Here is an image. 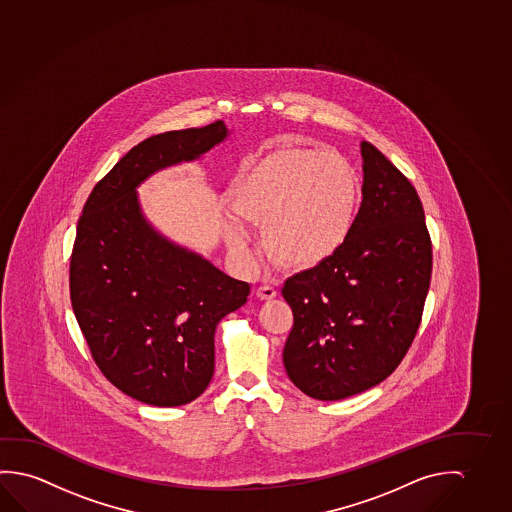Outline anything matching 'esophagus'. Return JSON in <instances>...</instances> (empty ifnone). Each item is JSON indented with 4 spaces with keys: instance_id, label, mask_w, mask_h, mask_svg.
I'll return each mask as SVG.
<instances>
[{
    "instance_id": "obj_1",
    "label": "esophagus",
    "mask_w": 512,
    "mask_h": 512,
    "mask_svg": "<svg viewBox=\"0 0 512 512\" xmlns=\"http://www.w3.org/2000/svg\"><path fill=\"white\" fill-rule=\"evenodd\" d=\"M256 295L260 297L261 301H270V299H276L277 290L274 286H270V284H261V286H258V290H256Z\"/></svg>"
}]
</instances>
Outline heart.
<instances>
[{"instance_id":"obj_1","label":"heart","mask_w":512,"mask_h":512,"mask_svg":"<svg viewBox=\"0 0 512 512\" xmlns=\"http://www.w3.org/2000/svg\"><path fill=\"white\" fill-rule=\"evenodd\" d=\"M238 219L260 226L272 260L304 270L331 258L349 235L357 206L356 172L336 155L286 147L263 156L229 192ZM226 242L251 261V235L240 220H226Z\"/></svg>"}]
</instances>
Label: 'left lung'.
I'll list each match as a JSON object with an SVG mask.
<instances>
[{
  "mask_svg": "<svg viewBox=\"0 0 512 512\" xmlns=\"http://www.w3.org/2000/svg\"><path fill=\"white\" fill-rule=\"evenodd\" d=\"M363 201L331 258L286 279L283 363L308 397L341 400L390 377L422 322L432 244L411 181L361 142Z\"/></svg>",
  "mask_w": 512,
  "mask_h": 512,
  "instance_id": "1",
  "label": "left lung"
}]
</instances>
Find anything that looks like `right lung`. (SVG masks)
Here are the masks:
<instances>
[{
	"instance_id": "right-lung-1",
	"label": "right lung",
	"mask_w": 512,
	"mask_h": 512,
	"mask_svg": "<svg viewBox=\"0 0 512 512\" xmlns=\"http://www.w3.org/2000/svg\"><path fill=\"white\" fill-rule=\"evenodd\" d=\"M228 133L215 121L146 138L94 187L78 220L74 315L106 379L149 406H183L208 388L217 324L244 306L251 286L160 235L140 210L137 187L201 158Z\"/></svg>"
}]
</instances>
